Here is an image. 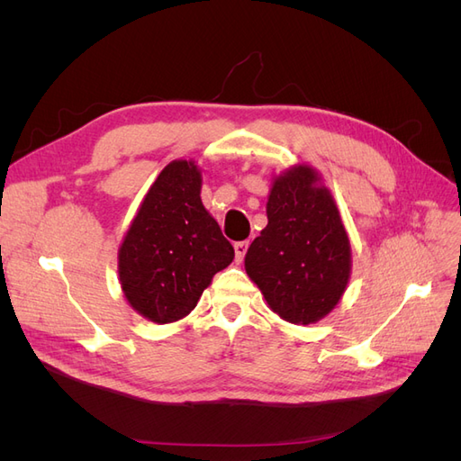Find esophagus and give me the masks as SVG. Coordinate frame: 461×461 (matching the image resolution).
Masks as SVG:
<instances>
[{"label": "esophagus", "instance_id": "1", "mask_svg": "<svg viewBox=\"0 0 461 461\" xmlns=\"http://www.w3.org/2000/svg\"><path fill=\"white\" fill-rule=\"evenodd\" d=\"M246 252H248V242H246V240L234 244V258H236V263H240V261L244 259Z\"/></svg>", "mask_w": 461, "mask_h": 461}]
</instances>
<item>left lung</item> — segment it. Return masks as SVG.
<instances>
[{
    "instance_id": "1",
    "label": "left lung",
    "mask_w": 461,
    "mask_h": 461,
    "mask_svg": "<svg viewBox=\"0 0 461 461\" xmlns=\"http://www.w3.org/2000/svg\"><path fill=\"white\" fill-rule=\"evenodd\" d=\"M267 227L249 244L248 276L288 323L312 325L340 302L352 273V248L321 175L294 165L273 178Z\"/></svg>"
}]
</instances>
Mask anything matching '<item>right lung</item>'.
<instances>
[{
    "label": "right lung",
    "mask_w": 461,
    "mask_h": 461,
    "mask_svg": "<svg viewBox=\"0 0 461 461\" xmlns=\"http://www.w3.org/2000/svg\"><path fill=\"white\" fill-rule=\"evenodd\" d=\"M202 171L175 159L158 175L119 248V283L134 312L153 323L186 317L234 259V248L200 198Z\"/></svg>",
    "instance_id": "obj_1"
}]
</instances>
